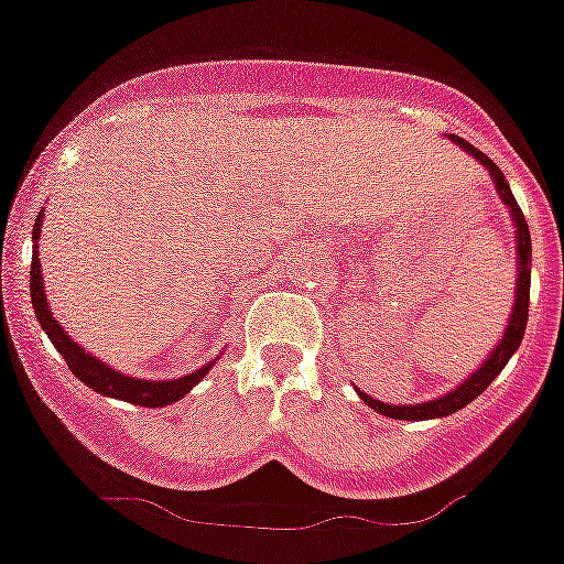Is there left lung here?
<instances>
[{
    "instance_id": "obj_1",
    "label": "left lung",
    "mask_w": 564,
    "mask_h": 564,
    "mask_svg": "<svg viewBox=\"0 0 564 564\" xmlns=\"http://www.w3.org/2000/svg\"><path fill=\"white\" fill-rule=\"evenodd\" d=\"M452 141L457 143L460 149H466L471 158L480 161V166L488 169L491 174V181H495L497 194H500V200L506 203L508 212H511V220H514L517 228V262H520V271H517V299H514V311H511V318H508L506 333H502L500 344L495 347V352L480 364V370H475L460 387H455L452 392L446 395L435 398V401H426V403H410V406H395V403H383L370 398L367 392L358 390L361 401L370 406V410L381 412L387 417H395V421H432V417H446L452 412L463 410L466 403L475 401L477 395L488 390V383L495 381L500 376V370L508 364V358L514 356L517 347L522 344V336H525V325H528V302H531V231H528V223H525V214L522 208L517 206L514 194H511V186L506 183V174L500 172L488 154H482L480 149H475L468 141L457 138V134H449Z\"/></svg>"
}]
</instances>
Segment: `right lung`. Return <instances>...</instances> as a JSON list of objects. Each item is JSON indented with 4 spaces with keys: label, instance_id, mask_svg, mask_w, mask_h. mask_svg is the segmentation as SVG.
I'll return each mask as SVG.
<instances>
[{
    "label": "right lung",
    "instance_id": "right-lung-1",
    "mask_svg": "<svg viewBox=\"0 0 564 564\" xmlns=\"http://www.w3.org/2000/svg\"><path fill=\"white\" fill-rule=\"evenodd\" d=\"M42 220L44 214H36V223H33V242L39 239L42 234ZM30 302H33V311H36L39 325L42 330L47 333V338L53 341L58 352L64 356L67 361L69 372L84 381L89 390H96L98 395H107V398H118V401H127V403H138V406H169V403L181 401L183 395L192 392V387L206 378V372L212 370L214 361L200 367V370L188 372L183 378H172V381H147V378H132V376H123V372L112 370L101 358H96L93 352H87L84 347H78L69 333H64V327L58 325L56 316L50 313V302L44 296V282H42V265H39V251H33V262H30Z\"/></svg>",
    "mask_w": 564,
    "mask_h": 564
}]
</instances>
